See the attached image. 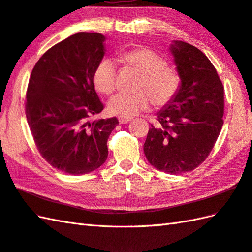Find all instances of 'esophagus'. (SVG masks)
I'll return each instance as SVG.
<instances>
[{
    "label": "esophagus",
    "instance_id": "34e87169",
    "mask_svg": "<svg viewBox=\"0 0 252 252\" xmlns=\"http://www.w3.org/2000/svg\"><path fill=\"white\" fill-rule=\"evenodd\" d=\"M131 121V118H126V117H119V124L120 125H126L127 122Z\"/></svg>",
    "mask_w": 252,
    "mask_h": 252
}]
</instances>
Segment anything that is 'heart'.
Here are the masks:
<instances>
[{"mask_svg":"<svg viewBox=\"0 0 252 252\" xmlns=\"http://www.w3.org/2000/svg\"><path fill=\"white\" fill-rule=\"evenodd\" d=\"M121 60L142 73L135 89L137 92L118 93L110 98L108 109L113 115L131 118L146 110L151 103L164 106L177 94L180 76L174 66L167 65L164 58L146 47L122 54ZM93 81L99 91L112 93L117 88V65L114 60L105 58L97 64Z\"/></svg>","mask_w":252,"mask_h":252,"instance_id":"b5f03b06","label":"heart"}]
</instances>
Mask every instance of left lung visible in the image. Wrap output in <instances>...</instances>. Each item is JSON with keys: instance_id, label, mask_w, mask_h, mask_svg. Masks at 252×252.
I'll return each instance as SVG.
<instances>
[{"instance_id": "left-lung-1", "label": "left lung", "mask_w": 252, "mask_h": 252, "mask_svg": "<svg viewBox=\"0 0 252 252\" xmlns=\"http://www.w3.org/2000/svg\"><path fill=\"white\" fill-rule=\"evenodd\" d=\"M169 51L180 76L177 94L157 113L144 144L148 162L166 174L193 171L208 157L223 126V86L196 47L173 40Z\"/></svg>"}]
</instances>
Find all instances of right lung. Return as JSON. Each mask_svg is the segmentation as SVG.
Here are the masks:
<instances>
[{
    "instance_id": "1",
    "label": "right lung",
    "mask_w": 252,
    "mask_h": 252,
    "mask_svg": "<svg viewBox=\"0 0 252 252\" xmlns=\"http://www.w3.org/2000/svg\"><path fill=\"white\" fill-rule=\"evenodd\" d=\"M106 37L77 33L39 58L29 80L26 115L44 159L59 171L84 175L106 161L116 117L90 121L103 110L93 83Z\"/></svg>"
}]
</instances>
